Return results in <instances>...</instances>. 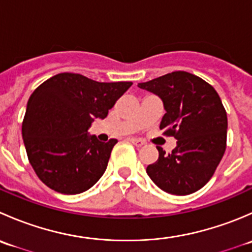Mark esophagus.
I'll use <instances>...</instances> for the list:
<instances>
[{
    "label": "esophagus",
    "mask_w": 252,
    "mask_h": 252,
    "mask_svg": "<svg viewBox=\"0 0 252 252\" xmlns=\"http://www.w3.org/2000/svg\"><path fill=\"white\" fill-rule=\"evenodd\" d=\"M130 141L133 142V144L135 145L136 147H141V146H144L145 144H146V142H145L144 140H141V139H135V138H131Z\"/></svg>",
    "instance_id": "34e87169"
}]
</instances>
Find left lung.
<instances>
[{"label":"left lung","mask_w":252,"mask_h":252,"mask_svg":"<svg viewBox=\"0 0 252 252\" xmlns=\"http://www.w3.org/2000/svg\"><path fill=\"white\" fill-rule=\"evenodd\" d=\"M139 88L156 94L163 101L164 113L159 129L174 136L177 146L149 164L147 174L163 191L189 195L212 178L227 147V112L212 85L191 73H168Z\"/></svg>","instance_id":"obj_1"}]
</instances>
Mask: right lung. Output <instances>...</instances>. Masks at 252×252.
I'll list each match as a JSON object with an SVG mask.
<instances>
[{
  "mask_svg": "<svg viewBox=\"0 0 252 252\" xmlns=\"http://www.w3.org/2000/svg\"><path fill=\"white\" fill-rule=\"evenodd\" d=\"M133 85L100 83L75 73H60L37 86L29 97L22 135L30 164L39 179L61 194L90 189L107 168L118 142L98 141L88 129Z\"/></svg>",
  "mask_w": 252,
  "mask_h": 252,
  "instance_id": "1",
  "label": "right lung"
}]
</instances>
